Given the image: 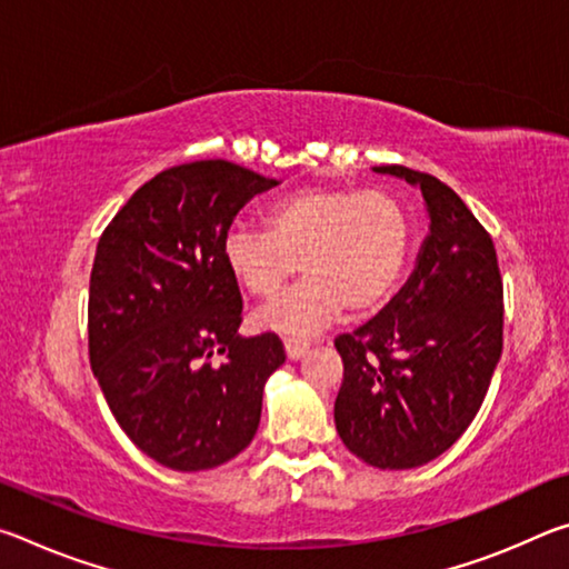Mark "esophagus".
Returning a JSON list of instances; mask_svg holds the SVG:
<instances>
[{
	"label": "esophagus",
	"instance_id": "1",
	"mask_svg": "<svg viewBox=\"0 0 569 569\" xmlns=\"http://www.w3.org/2000/svg\"><path fill=\"white\" fill-rule=\"evenodd\" d=\"M286 353L288 359H301V356L308 351V346H311V341L303 339V336H286Z\"/></svg>",
	"mask_w": 569,
	"mask_h": 569
}]
</instances>
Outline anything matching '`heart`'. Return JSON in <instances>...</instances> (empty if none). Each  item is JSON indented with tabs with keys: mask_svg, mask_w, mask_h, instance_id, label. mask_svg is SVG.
<instances>
[{
	"mask_svg": "<svg viewBox=\"0 0 569 569\" xmlns=\"http://www.w3.org/2000/svg\"><path fill=\"white\" fill-rule=\"evenodd\" d=\"M228 271L256 298H273L303 266L308 276L258 313V323L306 333L389 301L407 271L411 218L397 196L369 188H303L268 208L266 230L233 228Z\"/></svg>",
	"mask_w": 569,
	"mask_h": 569,
	"instance_id": "heart-1",
	"label": "heart"
}]
</instances>
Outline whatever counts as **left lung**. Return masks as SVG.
I'll use <instances>...</instances> for the list:
<instances>
[{
	"label": "left lung",
	"instance_id": "obj_1",
	"mask_svg": "<svg viewBox=\"0 0 569 569\" xmlns=\"http://www.w3.org/2000/svg\"><path fill=\"white\" fill-rule=\"evenodd\" d=\"M373 170L421 188L431 233L397 298L333 341L343 361L333 419L366 465L413 469L477 417L502 356L505 291L492 236L447 182L403 166Z\"/></svg>",
	"mask_w": 569,
	"mask_h": 569
}]
</instances>
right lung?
<instances>
[{
    "label": "right lung",
    "mask_w": 569,
    "mask_h": 569,
    "mask_svg": "<svg viewBox=\"0 0 569 569\" xmlns=\"http://www.w3.org/2000/svg\"><path fill=\"white\" fill-rule=\"evenodd\" d=\"M276 180L228 160L158 172L102 230L90 273V363L142 455L213 469L256 437L263 387L286 361L273 331L238 336L230 223Z\"/></svg>",
    "instance_id": "add662e5"
}]
</instances>
